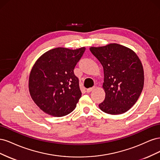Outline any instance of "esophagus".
Instances as JSON below:
<instances>
[{
	"mask_svg": "<svg viewBox=\"0 0 160 160\" xmlns=\"http://www.w3.org/2000/svg\"><path fill=\"white\" fill-rule=\"evenodd\" d=\"M94 89H95V87H93V88H89V89H87V92H88V93H90V92H91L92 91L94 90Z\"/></svg>",
	"mask_w": 160,
	"mask_h": 160,
	"instance_id": "34e87169",
	"label": "esophagus"
}]
</instances>
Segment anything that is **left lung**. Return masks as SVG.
<instances>
[{
	"label": "left lung",
	"mask_w": 160,
	"mask_h": 160,
	"mask_svg": "<svg viewBox=\"0 0 160 160\" xmlns=\"http://www.w3.org/2000/svg\"><path fill=\"white\" fill-rule=\"evenodd\" d=\"M102 65L105 98L99 107L103 112L122 114L136 103L144 84L143 66L138 55L129 48L116 43L90 48Z\"/></svg>",
	"instance_id": "8db88e82"
}]
</instances>
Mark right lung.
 <instances>
[{"mask_svg": "<svg viewBox=\"0 0 160 160\" xmlns=\"http://www.w3.org/2000/svg\"><path fill=\"white\" fill-rule=\"evenodd\" d=\"M85 51L57 47L44 53L33 65L28 89L34 102L55 117L70 113L81 97L74 69Z\"/></svg>", "mask_w": 160, "mask_h": 160, "instance_id": "obj_1", "label": "right lung"}]
</instances>
